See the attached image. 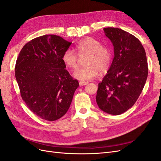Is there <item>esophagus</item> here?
Segmentation results:
<instances>
[{"label":"esophagus","instance_id":"34e87169","mask_svg":"<svg viewBox=\"0 0 161 161\" xmlns=\"http://www.w3.org/2000/svg\"><path fill=\"white\" fill-rule=\"evenodd\" d=\"M87 84H88V82H83V81H80V82H79V85H80V86H85V85H86Z\"/></svg>","mask_w":161,"mask_h":161}]
</instances>
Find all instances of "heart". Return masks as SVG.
I'll return each mask as SVG.
<instances>
[{"instance_id": "1", "label": "heart", "mask_w": 161, "mask_h": 161, "mask_svg": "<svg viewBox=\"0 0 161 161\" xmlns=\"http://www.w3.org/2000/svg\"><path fill=\"white\" fill-rule=\"evenodd\" d=\"M80 58L86 56L85 66L74 72L76 79L83 82H88L98 76L99 71L105 73L111 66V53L108 47L101 46L96 39L87 37L81 40L75 47ZM65 66L72 70H76L79 66V58L71 50H66L62 56Z\"/></svg>"}]
</instances>
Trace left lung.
Instances as JSON below:
<instances>
[{"mask_svg": "<svg viewBox=\"0 0 161 161\" xmlns=\"http://www.w3.org/2000/svg\"><path fill=\"white\" fill-rule=\"evenodd\" d=\"M105 36L114 46V58L99 83L96 101L107 114L120 115L137 101L148 76L144 48L133 35L119 28L107 27Z\"/></svg>", "mask_w": 161, "mask_h": 161, "instance_id": "obj_1", "label": "left lung"}]
</instances>
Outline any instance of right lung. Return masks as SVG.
<instances>
[{"label":"right lung","instance_id":"right-lung-1","mask_svg":"<svg viewBox=\"0 0 161 161\" xmlns=\"http://www.w3.org/2000/svg\"><path fill=\"white\" fill-rule=\"evenodd\" d=\"M71 43L58 36H42L27 43L17 58L15 78L22 99L43 119L64 115L79 86L62 60Z\"/></svg>","mask_w":161,"mask_h":161}]
</instances>
